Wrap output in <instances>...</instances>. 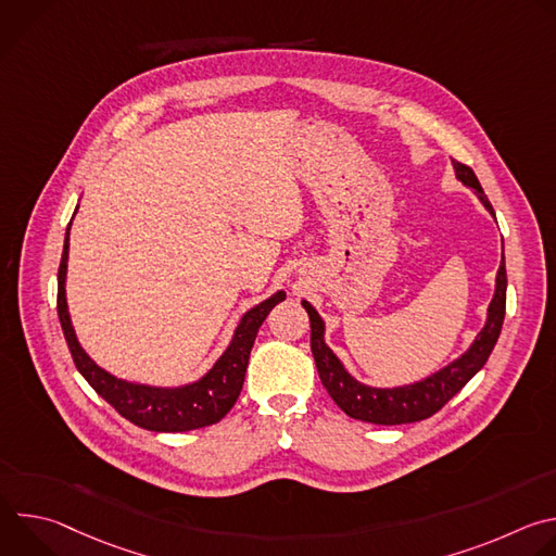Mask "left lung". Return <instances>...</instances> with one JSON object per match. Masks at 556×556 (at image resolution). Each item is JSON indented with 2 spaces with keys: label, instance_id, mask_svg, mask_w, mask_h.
Segmentation results:
<instances>
[{
  "label": "left lung",
  "instance_id": "8db88e82",
  "mask_svg": "<svg viewBox=\"0 0 556 556\" xmlns=\"http://www.w3.org/2000/svg\"><path fill=\"white\" fill-rule=\"evenodd\" d=\"M453 169L459 182L466 187L475 189V195L482 200V204L489 208L491 215H495L478 176L472 174L468 165H462L453 161ZM307 316H309V348L312 356L316 363V369H319V378L328 393L332 395V401L350 416L363 422L371 425H407V422H418L425 418H431L435 412H440L453 395L478 374L484 363L489 361L502 326H504V314H506V262L502 260L500 270H497V286H495V296L489 305V319L484 330L478 334V339L472 341L468 352H464L457 361L446 365L444 369L431 374L429 378L405 384V387H393V389H378L363 384L354 380L337 354L326 345L324 332L326 326L321 321L319 312H316L307 301H301Z\"/></svg>",
  "mask_w": 556,
  "mask_h": 556
}]
</instances>
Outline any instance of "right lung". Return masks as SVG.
<instances>
[{"instance_id":"right-lung-1","label":"right lung","mask_w":556,"mask_h":556,"mask_svg":"<svg viewBox=\"0 0 556 556\" xmlns=\"http://www.w3.org/2000/svg\"><path fill=\"white\" fill-rule=\"evenodd\" d=\"M67 249H70V226L65 232L63 255L59 264L56 309H59V321H61L72 361L76 369L81 371L84 378L92 384V389L123 418H127L129 422L147 431L178 433V431L202 429L219 422L237 403V399H240L247 367H249V356L264 319L279 301L286 299V294L277 292L270 299L262 301L260 305L251 307L242 316L240 326H237L228 350L219 356L213 369H208V374H204L200 380L185 387H174V389L134 384L101 369L76 341L70 314H67V303H65Z\"/></svg>"}]
</instances>
